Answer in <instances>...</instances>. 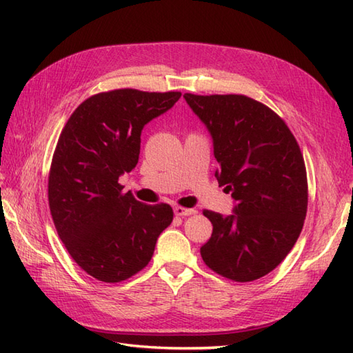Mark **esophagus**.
<instances>
[{
    "label": "esophagus",
    "instance_id": "obj_1",
    "mask_svg": "<svg viewBox=\"0 0 353 353\" xmlns=\"http://www.w3.org/2000/svg\"><path fill=\"white\" fill-rule=\"evenodd\" d=\"M194 212V209H186V208H182V206H176L174 208V214L177 215V216H188V215H192Z\"/></svg>",
    "mask_w": 353,
    "mask_h": 353
}]
</instances>
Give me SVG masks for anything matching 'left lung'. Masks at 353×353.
<instances>
[{
    "label": "left lung",
    "mask_w": 353,
    "mask_h": 353,
    "mask_svg": "<svg viewBox=\"0 0 353 353\" xmlns=\"http://www.w3.org/2000/svg\"><path fill=\"white\" fill-rule=\"evenodd\" d=\"M183 99L211 134L215 177L235 201L230 215L203 212L214 230L201 258L228 279L256 281L281 264L302 232L308 183L301 148L287 124L249 97Z\"/></svg>",
    "instance_id": "1"
}]
</instances>
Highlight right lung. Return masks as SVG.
<instances>
[{
	"mask_svg": "<svg viewBox=\"0 0 353 353\" xmlns=\"http://www.w3.org/2000/svg\"><path fill=\"white\" fill-rule=\"evenodd\" d=\"M181 92L137 89L97 94L74 110L59 138L48 179L52 221L72 259L101 282H121L153 256L172 221L170 205H144L118 179L137 167L144 125Z\"/></svg>",
	"mask_w": 353,
	"mask_h": 353,
	"instance_id": "1",
	"label": "right lung"
}]
</instances>
